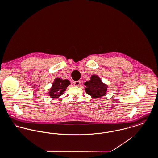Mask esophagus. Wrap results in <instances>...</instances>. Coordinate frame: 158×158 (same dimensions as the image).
Wrapping results in <instances>:
<instances>
[{
  "mask_svg": "<svg viewBox=\"0 0 158 158\" xmlns=\"http://www.w3.org/2000/svg\"><path fill=\"white\" fill-rule=\"evenodd\" d=\"M81 85V82L80 81H75L73 82V85L75 86H80Z\"/></svg>",
  "mask_w": 158,
  "mask_h": 158,
  "instance_id": "esophagus-1",
  "label": "esophagus"
}]
</instances>
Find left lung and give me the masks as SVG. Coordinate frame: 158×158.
Returning <instances> with one entry per match:
<instances>
[{
  "instance_id": "8db88e82",
  "label": "left lung",
  "mask_w": 158,
  "mask_h": 158,
  "mask_svg": "<svg viewBox=\"0 0 158 158\" xmlns=\"http://www.w3.org/2000/svg\"><path fill=\"white\" fill-rule=\"evenodd\" d=\"M85 85L86 92L94 98H101L106 94L108 86L97 75H92L90 80L85 82Z\"/></svg>"
}]
</instances>
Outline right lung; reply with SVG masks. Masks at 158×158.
<instances>
[{"label": "right lung", "mask_w": 158, "mask_h": 158, "mask_svg": "<svg viewBox=\"0 0 158 158\" xmlns=\"http://www.w3.org/2000/svg\"><path fill=\"white\" fill-rule=\"evenodd\" d=\"M70 85V81L68 80H61L56 78L52 85V87L49 92V95L52 98H58L61 96Z\"/></svg>", "instance_id": "add662e5"}]
</instances>
